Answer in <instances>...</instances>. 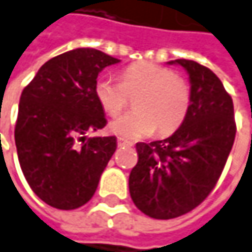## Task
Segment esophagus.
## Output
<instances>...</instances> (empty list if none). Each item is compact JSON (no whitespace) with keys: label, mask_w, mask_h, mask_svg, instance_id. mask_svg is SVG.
Returning <instances> with one entry per match:
<instances>
[{"label":"esophagus","mask_w":252,"mask_h":252,"mask_svg":"<svg viewBox=\"0 0 252 252\" xmlns=\"http://www.w3.org/2000/svg\"><path fill=\"white\" fill-rule=\"evenodd\" d=\"M118 146H120V147H124V146H132V143H131V141H128V140H124V138H118Z\"/></svg>","instance_id":"1"}]
</instances>
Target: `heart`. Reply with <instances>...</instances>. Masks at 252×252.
I'll return each mask as SVG.
<instances>
[{"instance_id":"heart-1","label":"heart","mask_w":252,"mask_h":252,"mask_svg":"<svg viewBox=\"0 0 252 252\" xmlns=\"http://www.w3.org/2000/svg\"><path fill=\"white\" fill-rule=\"evenodd\" d=\"M132 112L115 118L109 129L126 140H138L152 135H169L184 123L191 92L187 81L166 67L155 63H135L121 74V81L109 76L99 77L94 83V96L102 109L115 117L126 105L128 96H135Z\"/></svg>"}]
</instances>
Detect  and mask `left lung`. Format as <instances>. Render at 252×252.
<instances>
[{
	"instance_id": "1",
	"label": "left lung",
	"mask_w": 252,
	"mask_h": 252,
	"mask_svg": "<svg viewBox=\"0 0 252 252\" xmlns=\"http://www.w3.org/2000/svg\"><path fill=\"white\" fill-rule=\"evenodd\" d=\"M168 64H179L189 76L188 114L171 137L135 144L138 162L128 179L134 204L153 219L182 216L206 200L236 134L233 102L219 77L191 60Z\"/></svg>"
}]
</instances>
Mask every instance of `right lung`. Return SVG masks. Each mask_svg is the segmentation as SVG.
I'll return each mask as SVG.
<instances>
[{
  "mask_svg": "<svg viewBox=\"0 0 252 252\" xmlns=\"http://www.w3.org/2000/svg\"><path fill=\"white\" fill-rule=\"evenodd\" d=\"M117 63L102 51L77 48L45 63L22 93L14 129L19 162L33 192L55 209L86 204L117 150L114 135L86 138L106 126L94 83Z\"/></svg>",
  "mask_w": 252,
  "mask_h": 252,
  "instance_id": "right-lung-1",
  "label": "right lung"
}]
</instances>
